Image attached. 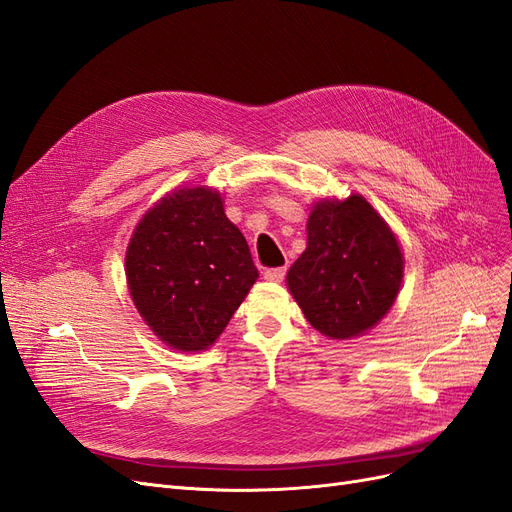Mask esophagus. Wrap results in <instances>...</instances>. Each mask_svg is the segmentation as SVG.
Masks as SVG:
<instances>
[{"mask_svg": "<svg viewBox=\"0 0 512 512\" xmlns=\"http://www.w3.org/2000/svg\"><path fill=\"white\" fill-rule=\"evenodd\" d=\"M265 280L269 282H282L286 277V267H273V269H265Z\"/></svg>", "mask_w": 512, "mask_h": 512, "instance_id": "1", "label": "esophagus"}]
</instances>
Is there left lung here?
I'll use <instances>...</instances> for the list:
<instances>
[{
    "instance_id": "obj_1",
    "label": "left lung",
    "mask_w": 512,
    "mask_h": 512,
    "mask_svg": "<svg viewBox=\"0 0 512 512\" xmlns=\"http://www.w3.org/2000/svg\"><path fill=\"white\" fill-rule=\"evenodd\" d=\"M404 277L399 243L363 196L324 200L307 220V247L288 288L307 322L333 339L365 333L389 312Z\"/></svg>"
}]
</instances>
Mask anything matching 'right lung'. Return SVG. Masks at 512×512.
I'll return each mask as SVG.
<instances>
[{
  "label": "right lung",
  "instance_id": "right-lung-1",
  "mask_svg": "<svg viewBox=\"0 0 512 512\" xmlns=\"http://www.w3.org/2000/svg\"><path fill=\"white\" fill-rule=\"evenodd\" d=\"M134 305L164 344L211 346L258 277L250 247L218 192L168 194L136 226L126 254Z\"/></svg>",
  "mask_w": 512,
  "mask_h": 512
}]
</instances>
